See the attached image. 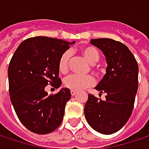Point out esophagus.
<instances>
[{
  "label": "esophagus",
  "instance_id": "34e87169",
  "mask_svg": "<svg viewBox=\"0 0 149 149\" xmlns=\"http://www.w3.org/2000/svg\"><path fill=\"white\" fill-rule=\"evenodd\" d=\"M71 94H72V96H74L77 94V91H75V90H71Z\"/></svg>",
  "mask_w": 149,
  "mask_h": 149
}]
</instances>
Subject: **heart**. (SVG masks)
<instances>
[{"mask_svg": "<svg viewBox=\"0 0 149 149\" xmlns=\"http://www.w3.org/2000/svg\"><path fill=\"white\" fill-rule=\"evenodd\" d=\"M80 53L88 61L91 62L92 69H98L94 62L100 60L99 51L93 46L86 45L80 49ZM71 54L68 50L64 51L59 58L58 61V70L61 73L65 74L69 70ZM64 86L71 90H82L88 88H90L95 84V78L92 75H77L71 74L67 76L63 81Z\"/></svg>", "mask_w": 149, "mask_h": 149, "instance_id": "obj_1", "label": "heart"}]
</instances>
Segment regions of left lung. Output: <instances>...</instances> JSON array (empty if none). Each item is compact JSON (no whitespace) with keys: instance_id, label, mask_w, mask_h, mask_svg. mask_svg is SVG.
Segmentation results:
<instances>
[{"instance_id":"obj_1","label":"left lung","mask_w":149,"mask_h":149,"mask_svg":"<svg viewBox=\"0 0 149 149\" xmlns=\"http://www.w3.org/2000/svg\"><path fill=\"white\" fill-rule=\"evenodd\" d=\"M91 44L106 57V73L95 89L105 100L88 94L84 115L88 123L103 134H112L126 125L132 116L138 88V65L123 43L107 38L93 39Z\"/></svg>"}]
</instances>
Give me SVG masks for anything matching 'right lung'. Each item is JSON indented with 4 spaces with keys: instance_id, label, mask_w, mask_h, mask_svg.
<instances>
[{
    "instance_id": "1",
    "label": "right lung",
    "mask_w": 149,
    "mask_h": 149,
    "mask_svg": "<svg viewBox=\"0 0 149 149\" xmlns=\"http://www.w3.org/2000/svg\"><path fill=\"white\" fill-rule=\"evenodd\" d=\"M73 41L72 44H74ZM70 43L60 39L37 36L20 44L8 66L9 94L15 112L22 125L32 132H54L63 120L68 88L49 94L45 87L61 85L58 61Z\"/></svg>"
}]
</instances>
